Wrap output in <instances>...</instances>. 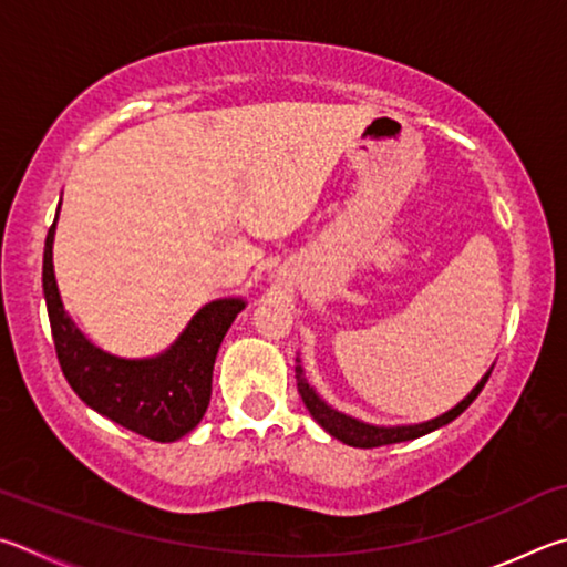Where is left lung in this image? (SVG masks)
I'll list each match as a JSON object with an SVG mask.
<instances>
[{"instance_id": "8db88e82", "label": "left lung", "mask_w": 567, "mask_h": 567, "mask_svg": "<svg viewBox=\"0 0 567 567\" xmlns=\"http://www.w3.org/2000/svg\"><path fill=\"white\" fill-rule=\"evenodd\" d=\"M491 371L483 375L481 383L475 385V389L465 395V399L451 409L449 413L439 415V419L433 421H425V423H415V425H371V423H363L359 419H351V415H346L341 411L331 409L329 403L323 399H319V393H316L309 381H306V373L301 365H296V385H299V393L303 399V405L309 409V413L313 415V421L321 425L323 431H329L333 439L343 441L346 445H353V449H379V445H391V443H403V441H413V439H421V435L431 433L435 429H441V425H449L451 421L458 419V415L468 409V405L478 399V393L483 391L485 381H488Z\"/></svg>"}]
</instances>
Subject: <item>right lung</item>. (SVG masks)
<instances>
[{"mask_svg":"<svg viewBox=\"0 0 567 567\" xmlns=\"http://www.w3.org/2000/svg\"><path fill=\"white\" fill-rule=\"evenodd\" d=\"M62 204V202H59ZM59 216V208H56ZM44 241L42 286L56 359L69 385L89 409L148 441L174 443L194 431L212 399L214 361L228 326L244 311V299H218L198 311L174 346L154 359H118L86 339L59 299L52 246Z\"/></svg>","mask_w":567,"mask_h":567,"instance_id":"add662e5","label":"right lung"}]
</instances>
